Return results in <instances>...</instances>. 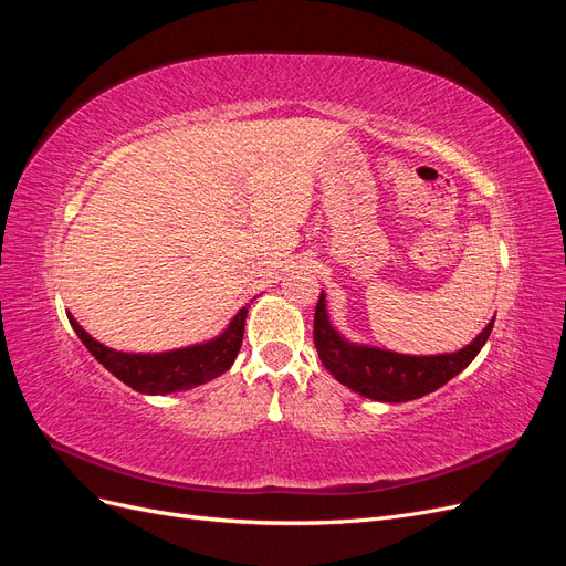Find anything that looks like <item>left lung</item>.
Wrapping results in <instances>:
<instances>
[{
  "instance_id": "obj_1",
  "label": "left lung",
  "mask_w": 566,
  "mask_h": 566,
  "mask_svg": "<svg viewBox=\"0 0 566 566\" xmlns=\"http://www.w3.org/2000/svg\"><path fill=\"white\" fill-rule=\"evenodd\" d=\"M493 321L495 316L470 345L458 352L410 356L370 345H356V342L342 337L331 323L328 310H325V293H321L314 314V345L321 364L333 373L337 382L373 401L401 403L424 397V394L447 385L460 370H465L479 349L486 345Z\"/></svg>"
}]
</instances>
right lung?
I'll use <instances>...</instances> for the list:
<instances>
[{
  "label": "right lung",
  "mask_w": 566,
  "mask_h": 566,
  "mask_svg": "<svg viewBox=\"0 0 566 566\" xmlns=\"http://www.w3.org/2000/svg\"><path fill=\"white\" fill-rule=\"evenodd\" d=\"M248 306L250 304L238 310L224 333L217 335L214 339L160 354H127L111 349L96 342L71 314H67V318H71L73 331L82 339V345L117 380H123L127 387L142 394H172L210 382L231 368L243 345Z\"/></svg>",
  "instance_id": "right-lung-1"
}]
</instances>
